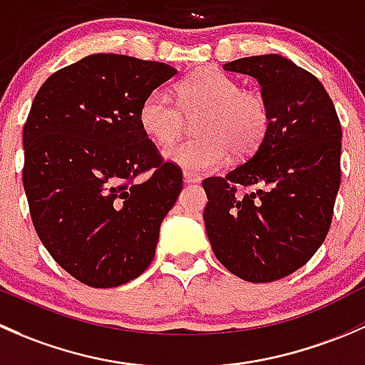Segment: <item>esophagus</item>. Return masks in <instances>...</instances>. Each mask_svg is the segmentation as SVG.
<instances>
[{
  "instance_id": "34e87169",
  "label": "esophagus",
  "mask_w": 365,
  "mask_h": 365,
  "mask_svg": "<svg viewBox=\"0 0 365 365\" xmlns=\"http://www.w3.org/2000/svg\"><path fill=\"white\" fill-rule=\"evenodd\" d=\"M184 182L186 184H195V182H200L202 181V178L198 174H193V172H187V170H184Z\"/></svg>"
}]
</instances>
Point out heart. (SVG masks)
Instances as JSON below:
<instances>
[{
    "label": "heart",
    "mask_w": 365,
    "mask_h": 365,
    "mask_svg": "<svg viewBox=\"0 0 365 365\" xmlns=\"http://www.w3.org/2000/svg\"><path fill=\"white\" fill-rule=\"evenodd\" d=\"M199 121L200 138L165 153L170 163L193 174L220 168L228 155L246 158L264 144L270 128V107L264 95L246 91L239 81L220 70H200L178 86V100L167 89H153L138 108L144 133L160 148H170Z\"/></svg>",
    "instance_id": "heart-1"
}]
</instances>
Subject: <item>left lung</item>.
Wrapping results in <instances>:
<instances>
[{
	"label": "left lung",
	"mask_w": 365,
	"mask_h": 365,
	"mask_svg": "<svg viewBox=\"0 0 365 365\" xmlns=\"http://www.w3.org/2000/svg\"><path fill=\"white\" fill-rule=\"evenodd\" d=\"M223 68L257 78L272 119L244 163L202 182L205 230L232 274L270 283L306 265L329 234L343 131L322 82L283 56H251ZM239 185L252 191L239 194Z\"/></svg>",
	"instance_id": "obj_1"
}]
</instances>
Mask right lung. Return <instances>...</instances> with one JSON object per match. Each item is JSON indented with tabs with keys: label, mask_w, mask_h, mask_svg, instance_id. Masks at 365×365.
<instances>
[{
	"label": "right lung",
	"mask_w": 365,
	"mask_h": 365,
	"mask_svg": "<svg viewBox=\"0 0 365 365\" xmlns=\"http://www.w3.org/2000/svg\"><path fill=\"white\" fill-rule=\"evenodd\" d=\"M175 73L167 63L93 54L52 73L33 100L22 131L33 227L88 287L125 284L155 258L182 170L149 140L138 108Z\"/></svg>",
	"instance_id": "add662e5"
}]
</instances>
